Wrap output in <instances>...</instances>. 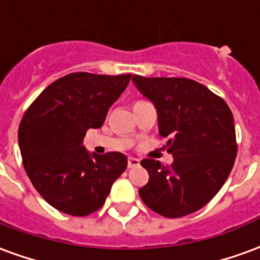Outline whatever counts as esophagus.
Wrapping results in <instances>:
<instances>
[{"label":"esophagus","mask_w":260,"mask_h":260,"mask_svg":"<svg viewBox=\"0 0 260 260\" xmlns=\"http://www.w3.org/2000/svg\"><path fill=\"white\" fill-rule=\"evenodd\" d=\"M139 164H141V161H139L138 158L135 157L128 158V169H135V167H138Z\"/></svg>","instance_id":"obj_1"}]
</instances>
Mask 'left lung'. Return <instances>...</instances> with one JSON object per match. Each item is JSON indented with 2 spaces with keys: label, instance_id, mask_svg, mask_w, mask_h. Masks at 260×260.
<instances>
[{
  "label": "left lung",
  "instance_id": "8db88e82",
  "mask_svg": "<svg viewBox=\"0 0 260 260\" xmlns=\"http://www.w3.org/2000/svg\"><path fill=\"white\" fill-rule=\"evenodd\" d=\"M132 82L157 111L158 134L170 139L174 161L167 169L142 160L149 182L139 189L153 212L175 218L199 210L227 180L237 156L233 113L223 99L186 78H143Z\"/></svg>",
  "mask_w": 260,
  "mask_h": 260
}]
</instances>
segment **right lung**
<instances>
[{"label":"right lung","mask_w":260,"mask_h":260,"mask_svg":"<svg viewBox=\"0 0 260 260\" xmlns=\"http://www.w3.org/2000/svg\"><path fill=\"white\" fill-rule=\"evenodd\" d=\"M129 80V74H69L44 89L20 121L18 141L26 174L59 212L87 216L99 210L126 169L125 154L90 153L83 138L87 129L102 126Z\"/></svg>","instance_id":"add662e5"}]
</instances>
